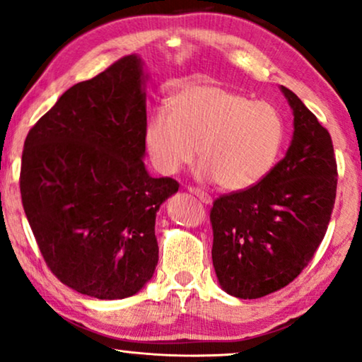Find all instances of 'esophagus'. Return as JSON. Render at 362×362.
Here are the masks:
<instances>
[{
	"mask_svg": "<svg viewBox=\"0 0 362 362\" xmlns=\"http://www.w3.org/2000/svg\"><path fill=\"white\" fill-rule=\"evenodd\" d=\"M187 191L191 192V194H194V196H197L199 197V199L204 202V204H212V197L207 194V192H204V191H201V189H197V187H187Z\"/></svg>",
	"mask_w": 362,
	"mask_h": 362,
	"instance_id": "obj_1",
	"label": "esophagus"
}]
</instances>
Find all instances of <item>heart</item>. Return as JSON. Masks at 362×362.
Instances as JSON below:
<instances>
[{
  "label": "heart",
  "instance_id": "1",
  "mask_svg": "<svg viewBox=\"0 0 362 362\" xmlns=\"http://www.w3.org/2000/svg\"><path fill=\"white\" fill-rule=\"evenodd\" d=\"M286 125L279 108L214 83H189L170 97L145 128L153 165L166 176L194 161L199 176L230 192L264 181L279 161Z\"/></svg>",
  "mask_w": 362,
  "mask_h": 362
}]
</instances>
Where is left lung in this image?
<instances>
[{
    "instance_id": "left-lung-1",
    "label": "left lung",
    "mask_w": 362,
    "mask_h": 362,
    "mask_svg": "<svg viewBox=\"0 0 362 362\" xmlns=\"http://www.w3.org/2000/svg\"><path fill=\"white\" fill-rule=\"evenodd\" d=\"M280 90L293 112L284 160L259 185L221 196L211 209L217 281L242 300L274 293L301 274L334 206L338 170L329 133L293 92Z\"/></svg>"
}]
</instances>
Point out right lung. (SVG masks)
<instances>
[{
  "label": "right lung",
  "instance_id": "add662e5",
  "mask_svg": "<svg viewBox=\"0 0 362 362\" xmlns=\"http://www.w3.org/2000/svg\"><path fill=\"white\" fill-rule=\"evenodd\" d=\"M145 62L132 54L78 82L24 141L21 199L64 285L98 300L135 295L158 265L156 212L180 185L145 166Z\"/></svg>",
  "mask_w": 362,
  "mask_h": 362
}]
</instances>
